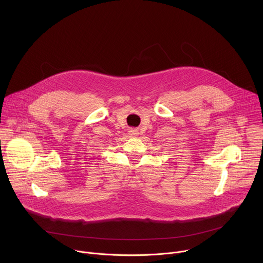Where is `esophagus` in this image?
Returning a JSON list of instances; mask_svg holds the SVG:
<instances>
[{
	"label": "esophagus",
	"instance_id": "34e87169",
	"mask_svg": "<svg viewBox=\"0 0 263 263\" xmlns=\"http://www.w3.org/2000/svg\"><path fill=\"white\" fill-rule=\"evenodd\" d=\"M129 134H130L131 136H135V135H137V130L132 129V130H130V131H129Z\"/></svg>",
	"mask_w": 263,
	"mask_h": 263
}]
</instances>
